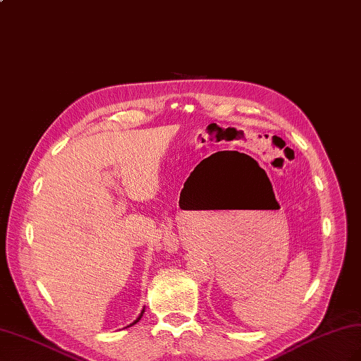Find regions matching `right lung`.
Returning <instances> with one entry per match:
<instances>
[{
  "label": "right lung",
  "mask_w": 361,
  "mask_h": 361,
  "mask_svg": "<svg viewBox=\"0 0 361 361\" xmlns=\"http://www.w3.org/2000/svg\"><path fill=\"white\" fill-rule=\"evenodd\" d=\"M143 312H145V308H143V311H142V314H140V316H138V317H137V320H134V322L131 323V325H128L126 328H129V326H133V325H135V323H137L138 320H140V319H142V316H143Z\"/></svg>",
  "instance_id": "add662e5"
}]
</instances>
